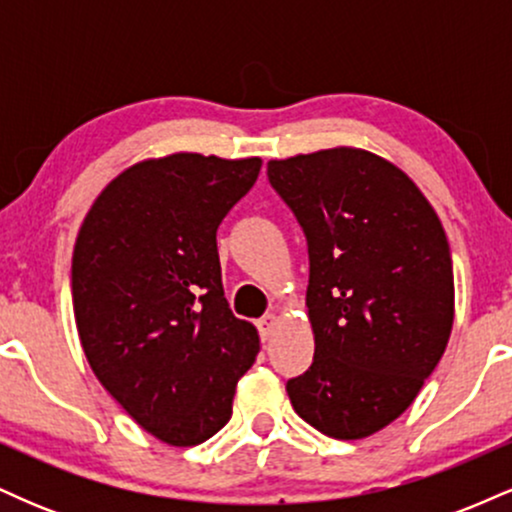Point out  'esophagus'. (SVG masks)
<instances>
[{"mask_svg":"<svg viewBox=\"0 0 512 512\" xmlns=\"http://www.w3.org/2000/svg\"><path fill=\"white\" fill-rule=\"evenodd\" d=\"M276 322H279V317L272 315V313L264 315V317H260V320H257V330H260V337L264 339V342H267V339L274 334Z\"/></svg>","mask_w":512,"mask_h":512,"instance_id":"obj_1","label":"esophagus"}]
</instances>
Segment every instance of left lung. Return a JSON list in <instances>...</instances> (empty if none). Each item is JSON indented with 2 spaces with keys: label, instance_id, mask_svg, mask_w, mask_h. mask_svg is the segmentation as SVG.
I'll return each instance as SVG.
<instances>
[{
  "label": "left lung",
  "instance_id": "1",
  "mask_svg": "<svg viewBox=\"0 0 512 512\" xmlns=\"http://www.w3.org/2000/svg\"><path fill=\"white\" fill-rule=\"evenodd\" d=\"M267 178L301 223L310 260L315 356L286 392L325 436L366 438L414 402L448 346V238L419 187L368 151L269 161Z\"/></svg>",
  "mask_w": 512,
  "mask_h": 512
}]
</instances>
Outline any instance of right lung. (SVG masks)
Instances as JSON below:
<instances>
[{
  "mask_svg": "<svg viewBox=\"0 0 512 512\" xmlns=\"http://www.w3.org/2000/svg\"><path fill=\"white\" fill-rule=\"evenodd\" d=\"M260 158L173 154L127 168L93 202L72 257L76 330L93 373L175 448L228 424L260 337L223 298L216 231Z\"/></svg>",
  "mask_w": 512,
  "mask_h": 512,
  "instance_id": "right-lung-1",
  "label": "right lung"
}]
</instances>
